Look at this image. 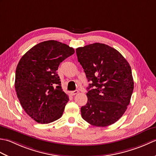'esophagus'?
Here are the masks:
<instances>
[{"instance_id":"1","label":"esophagus","mask_w":156,"mask_h":156,"mask_svg":"<svg viewBox=\"0 0 156 156\" xmlns=\"http://www.w3.org/2000/svg\"><path fill=\"white\" fill-rule=\"evenodd\" d=\"M69 93H70V94H71L72 96H74V95H75V94H78V90L71 91L70 92H69Z\"/></svg>"}]
</instances>
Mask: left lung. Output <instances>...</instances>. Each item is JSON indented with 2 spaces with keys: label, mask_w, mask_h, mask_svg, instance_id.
<instances>
[{
  "label": "left lung",
  "mask_w": 156,
  "mask_h": 156,
  "mask_svg": "<svg viewBox=\"0 0 156 156\" xmlns=\"http://www.w3.org/2000/svg\"><path fill=\"white\" fill-rule=\"evenodd\" d=\"M88 82V102L81 115L96 127H107L120 119L130 102L134 82L131 66L115 49L95 43L76 49Z\"/></svg>",
  "instance_id": "left-lung-1"
}]
</instances>
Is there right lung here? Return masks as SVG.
<instances>
[{"mask_svg":"<svg viewBox=\"0 0 156 156\" xmlns=\"http://www.w3.org/2000/svg\"><path fill=\"white\" fill-rule=\"evenodd\" d=\"M74 48L49 40L35 45L19 62L15 87L26 113L39 123H49L62 117L68 96L63 91L57 70Z\"/></svg>","mask_w":156,"mask_h":156,"instance_id":"1","label":"right lung"}]
</instances>
